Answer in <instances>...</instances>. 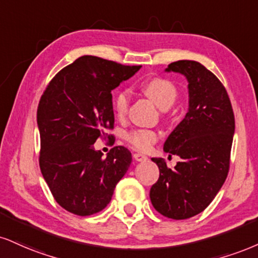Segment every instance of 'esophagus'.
<instances>
[{"label":"esophagus","mask_w":258,"mask_h":258,"mask_svg":"<svg viewBox=\"0 0 258 258\" xmlns=\"http://www.w3.org/2000/svg\"><path fill=\"white\" fill-rule=\"evenodd\" d=\"M133 159H135L136 161H138V162H143V161H147L148 157L141 153H135L133 154Z\"/></svg>","instance_id":"obj_1"}]
</instances>
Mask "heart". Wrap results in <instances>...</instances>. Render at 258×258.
Wrapping results in <instances>:
<instances>
[{"label":"heart","mask_w":258,"mask_h":258,"mask_svg":"<svg viewBox=\"0 0 258 258\" xmlns=\"http://www.w3.org/2000/svg\"><path fill=\"white\" fill-rule=\"evenodd\" d=\"M142 90L149 98L153 99L161 109L166 110L174 104L178 97V90L170 80L164 78H151L142 84ZM130 104V92L126 89L117 90L113 97V108L117 117L127 114ZM126 142L133 149L139 151H148L159 141V133L150 128H138L126 135Z\"/></svg>","instance_id":"heart-1"}]
</instances>
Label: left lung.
Wrapping results in <instances>:
<instances>
[{"label": "left lung", "mask_w": 258, "mask_h": 258, "mask_svg": "<svg viewBox=\"0 0 258 258\" xmlns=\"http://www.w3.org/2000/svg\"><path fill=\"white\" fill-rule=\"evenodd\" d=\"M166 71L187 79L188 111L163 147L181 161L170 169L163 159H151L160 176L150 188V201L166 218L184 220L203 212L227 178L234 114L225 86L200 62L175 61Z\"/></svg>", "instance_id": "1"}]
</instances>
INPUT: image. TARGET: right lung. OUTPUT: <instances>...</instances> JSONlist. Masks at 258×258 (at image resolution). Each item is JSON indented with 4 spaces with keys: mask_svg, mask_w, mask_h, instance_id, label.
Segmentation results:
<instances>
[{
    "mask_svg": "<svg viewBox=\"0 0 258 258\" xmlns=\"http://www.w3.org/2000/svg\"><path fill=\"white\" fill-rule=\"evenodd\" d=\"M141 67L85 55L46 85L37 109L39 167L55 201L67 212L79 216L101 212L126 174L132 161L128 149L114 147L102 157L94 143L114 128L111 90Z\"/></svg>",
    "mask_w": 258,
    "mask_h": 258,
    "instance_id": "add662e5",
    "label": "right lung"
}]
</instances>
